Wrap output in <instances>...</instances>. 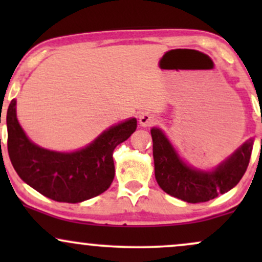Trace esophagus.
Instances as JSON below:
<instances>
[{
  "label": "esophagus",
  "instance_id": "obj_1",
  "mask_svg": "<svg viewBox=\"0 0 262 262\" xmlns=\"http://www.w3.org/2000/svg\"><path fill=\"white\" fill-rule=\"evenodd\" d=\"M156 122H158V119H156L154 114L145 112V113H141L139 117V123L141 127H151V125H154Z\"/></svg>",
  "mask_w": 262,
  "mask_h": 262
}]
</instances>
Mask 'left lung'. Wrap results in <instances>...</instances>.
<instances>
[{"instance_id": "1", "label": "left lung", "mask_w": 262, "mask_h": 262, "mask_svg": "<svg viewBox=\"0 0 262 262\" xmlns=\"http://www.w3.org/2000/svg\"><path fill=\"white\" fill-rule=\"evenodd\" d=\"M155 179L162 191L188 203L207 202L230 191L248 169L254 140L243 144L213 171H202L185 164L159 128L151 129Z\"/></svg>"}]
</instances>
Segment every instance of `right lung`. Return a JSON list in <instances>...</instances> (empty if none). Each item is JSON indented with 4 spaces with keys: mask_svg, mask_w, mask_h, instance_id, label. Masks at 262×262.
I'll list each match as a JSON object with an SVG mask.
<instances>
[{
    "mask_svg": "<svg viewBox=\"0 0 262 262\" xmlns=\"http://www.w3.org/2000/svg\"><path fill=\"white\" fill-rule=\"evenodd\" d=\"M7 148L18 176L56 202L77 203L103 193L114 179L113 150L137 129V119L112 125L91 144L74 152L52 151L35 145L19 125L16 100L8 106Z\"/></svg>",
    "mask_w": 262,
    "mask_h": 262,
    "instance_id": "add662e5",
    "label": "right lung"
}]
</instances>
